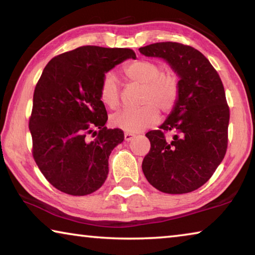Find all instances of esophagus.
Masks as SVG:
<instances>
[{"mask_svg": "<svg viewBox=\"0 0 255 255\" xmlns=\"http://www.w3.org/2000/svg\"><path fill=\"white\" fill-rule=\"evenodd\" d=\"M125 140L126 141H130L132 138H135V133H131V132H125Z\"/></svg>", "mask_w": 255, "mask_h": 255, "instance_id": "34e87169", "label": "esophagus"}]
</instances>
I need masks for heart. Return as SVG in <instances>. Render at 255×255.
I'll use <instances>...</instances> for the list:
<instances>
[{"label":"heart","instance_id":"heart-1","mask_svg":"<svg viewBox=\"0 0 255 255\" xmlns=\"http://www.w3.org/2000/svg\"><path fill=\"white\" fill-rule=\"evenodd\" d=\"M126 79L140 85L138 91L139 107L124 108L111 114L112 126L125 131L137 132L156 123L157 110L167 114L173 109L179 97V81L172 72H162L158 64L138 59L124 66ZM120 86L115 73L108 72L100 84V100L103 105L115 108L119 102Z\"/></svg>","mask_w":255,"mask_h":255}]
</instances>
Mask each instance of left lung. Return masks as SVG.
Listing matches in <instances>:
<instances>
[{
  "label": "left lung",
  "mask_w": 255,
  "mask_h": 255,
  "mask_svg": "<svg viewBox=\"0 0 255 255\" xmlns=\"http://www.w3.org/2000/svg\"><path fill=\"white\" fill-rule=\"evenodd\" d=\"M165 60L179 76V97L158 130H150L141 169L154 188L171 195L197 190L208 181L227 149L230 108L221 77L199 50L179 42L140 47ZM165 131H172L166 138Z\"/></svg>",
  "instance_id": "obj_1"
}]
</instances>
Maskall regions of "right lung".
I'll return each mask as SVG.
<instances>
[{
    "label": "right lung",
    "instance_id": "obj_1",
    "mask_svg": "<svg viewBox=\"0 0 255 255\" xmlns=\"http://www.w3.org/2000/svg\"><path fill=\"white\" fill-rule=\"evenodd\" d=\"M128 58H136L131 49L83 46L56 56L42 71L29 120L32 155L59 191L86 196L105 183L111 150L125 136L106 127L99 91L106 73ZM90 133L97 135L93 141Z\"/></svg>",
    "mask_w": 255,
    "mask_h": 255
}]
</instances>
